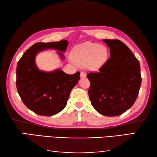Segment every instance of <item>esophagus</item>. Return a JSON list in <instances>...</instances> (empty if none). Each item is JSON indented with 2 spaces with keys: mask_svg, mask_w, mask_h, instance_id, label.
Wrapping results in <instances>:
<instances>
[{
  "mask_svg": "<svg viewBox=\"0 0 157 157\" xmlns=\"http://www.w3.org/2000/svg\"><path fill=\"white\" fill-rule=\"evenodd\" d=\"M86 73H84V72H81V73H80V78H86Z\"/></svg>",
  "mask_w": 157,
  "mask_h": 157,
  "instance_id": "esophagus-1",
  "label": "esophagus"
}]
</instances>
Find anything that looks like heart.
I'll return each mask as SVG.
<instances>
[{
  "label": "heart",
  "mask_w": 157,
  "mask_h": 157,
  "mask_svg": "<svg viewBox=\"0 0 157 157\" xmlns=\"http://www.w3.org/2000/svg\"><path fill=\"white\" fill-rule=\"evenodd\" d=\"M108 55L107 47L89 41L76 46L72 52L73 59L77 64L91 71L98 70L104 65Z\"/></svg>",
  "instance_id": "obj_1"
}]
</instances>
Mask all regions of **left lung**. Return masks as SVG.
<instances>
[{"instance_id":"left-lung-1","label":"left lung","mask_w":157,"mask_h":157,"mask_svg":"<svg viewBox=\"0 0 157 157\" xmlns=\"http://www.w3.org/2000/svg\"><path fill=\"white\" fill-rule=\"evenodd\" d=\"M110 49V58L98 73H90L89 95L98 113L117 116L125 112L136 101L141 84L139 61L123 42L103 39Z\"/></svg>"}]
</instances>
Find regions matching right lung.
<instances>
[{
  "label": "right lung",
  "mask_w": 157,
  "mask_h": 157,
  "mask_svg": "<svg viewBox=\"0 0 157 157\" xmlns=\"http://www.w3.org/2000/svg\"><path fill=\"white\" fill-rule=\"evenodd\" d=\"M68 41L34 44L26 50L17 66V88L23 102L29 109L41 116L55 115L65 108L71 90L80 79L79 72L69 75L60 68L44 71L36 64L35 58L47 49L57 50L61 59Z\"/></svg>",
  "instance_id": "add662e5"
}]
</instances>
